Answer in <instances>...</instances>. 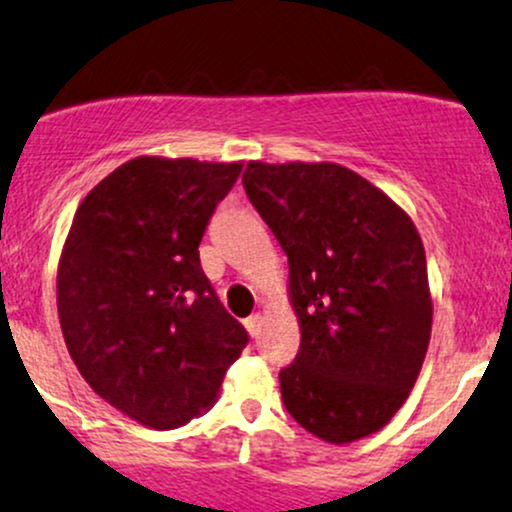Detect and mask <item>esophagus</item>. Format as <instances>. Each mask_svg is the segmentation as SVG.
I'll return each mask as SVG.
<instances>
[{
    "mask_svg": "<svg viewBox=\"0 0 512 512\" xmlns=\"http://www.w3.org/2000/svg\"><path fill=\"white\" fill-rule=\"evenodd\" d=\"M260 325H262L260 313H252L250 317H245V327H248V332L252 334V337H257V334H260Z\"/></svg>",
    "mask_w": 512,
    "mask_h": 512,
    "instance_id": "34e87169",
    "label": "esophagus"
}]
</instances>
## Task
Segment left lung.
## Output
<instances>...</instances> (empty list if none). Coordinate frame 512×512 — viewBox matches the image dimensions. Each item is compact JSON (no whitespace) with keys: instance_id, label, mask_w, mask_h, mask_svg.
Instances as JSON below:
<instances>
[{"instance_id":"obj_1","label":"left lung","mask_w":512,"mask_h":512,"mask_svg":"<svg viewBox=\"0 0 512 512\" xmlns=\"http://www.w3.org/2000/svg\"><path fill=\"white\" fill-rule=\"evenodd\" d=\"M243 187L289 257L301 349L279 373L286 411L334 445L380 431L407 402L431 339L419 231L337 163L250 161Z\"/></svg>"}]
</instances>
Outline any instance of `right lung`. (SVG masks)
<instances>
[{"label": "right lung", "mask_w": 512, "mask_h": 512, "mask_svg": "<svg viewBox=\"0 0 512 512\" xmlns=\"http://www.w3.org/2000/svg\"><path fill=\"white\" fill-rule=\"evenodd\" d=\"M243 163L139 156L88 192L57 267L69 356L96 395L168 431L207 411L248 332L199 264Z\"/></svg>", "instance_id": "obj_1"}]
</instances>
